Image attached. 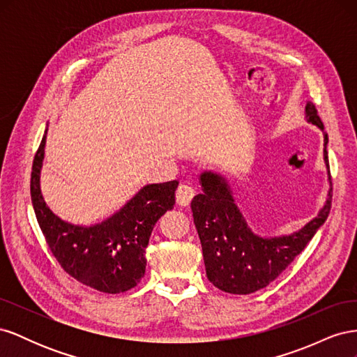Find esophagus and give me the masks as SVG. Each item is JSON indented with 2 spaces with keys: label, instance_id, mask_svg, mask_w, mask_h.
Returning a JSON list of instances; mask_svg holds the SVG:
<instances>
[{
  "label": "esophagus",
  "instance_id": "obj_1",
  "mask_svg": "<svg viewBox=\"0 0 357 357\" xmlns=\"http://www.w3.org/2000/svg\"><path fill=\"white\" fill-rule=\"evenodd\" d=\"M193 197H195V189H193L192 186L181 183V185L177 188L176 199H177V204L181 205V207H188Z\"/></svg>",
  "mask_w": 357,
  "mask_h": 357
}]
</instances>
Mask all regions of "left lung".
<instances>
[{
    "instance_id": "left-lung-1",
    "label": "left lung",
    "mask_w": 357,
    "mask_h": 357,
    "mask_svg": "<svg viewBox=\"0 0 357 357\" xmlns=\"http://www.w3.org/2000/svg\"><path fill=\"white\" fill-rule=\"evenodd\" d=\"M305 114L308 122L325 131L314 104L305 105ZM323 137L325 164L329 168L328 134L323 132ZM201 186L202 192L192 199L190 207L202 245L205 273L215 287L234 295L253 294L274 282L325 223L332 205L331 189L325 207L304 228L290 235L264 238L248 228L222 176L205 171Z\"/></svg>"
}]
</instances>
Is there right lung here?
Returning a JSON list of instances; mask_svg holds the SVG:
<instances>
[{
  "label": "right lung",
  "instance_id": "obj_1",
  "mask_svg": "<svg viewBox=\"0 0 357 357\" xmlns=\"http://www.w3.org/2000/svg\"><path fill=\"white\" fill-rule=\"evenodd\" d=\"M46 134L32 162L31 201L52 255L77 282L104 294L135 287L146 273V248L155 223L176 204L177 180L147 185L121 211L98 225L79 226L59 219L43 199L40 171Z\"/></svg>",
  "mask_w": 357,
  "mask_h": 357
}]
</instances>
